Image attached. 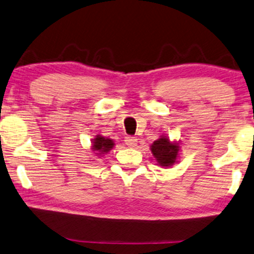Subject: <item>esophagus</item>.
<instances>
[{"instance_id": "1", "label": "esophagus", "mask_w": 254, "mask_h": 254, "mask_svg": "<svg viewBox=\"0 0 254 254\" xmlns=\"http://www.w3.org/2000/svg\"><path fill=\"white\" fill-rule=\"evenodd\" d=\"M124 142L127 146H136L137 138H136V137H133V136H127V137H125Z\"/></svg>"}]
</instances>
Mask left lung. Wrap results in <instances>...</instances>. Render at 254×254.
Listing matches in <instances>:
<instances>
[{"label": "left lung", "mask_w": 254, "mask_h": 254, "mask_svg": "<svg viewBox=\"0 0 254 254\" xmlns=\"http://www.w3.org/2000/svg\"><path fill=\"white\" fill-rule=\"evenodd\" d=\"M151 152L160 166L170 167L176 162L179 145L170 143L167 137H161L152 143Z\"/></svg>", "instance_id": "1"}]
</instances>
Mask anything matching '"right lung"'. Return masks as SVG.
Masks as SVG:
<instances>
[{
    "mask_svg": "<svg viewBox=\"0 0 254 254\" xmlns=\"http://www.w3.org/2000/svg\"><path fill=\"white\" fill-rule=\"evenodd\" d=\"M115 143L112 142V139L105 138V137L102 136H97L96 138L93 139V144H92V149L94 151L98 152H108L109 150H111L112 146H114ZM97 152V154H98Z\"/></svg>",
    "mask_w": 254,
    "mask_h": 254,
    "instance_id": "1",
    "label": "right lung"
}]
</instances>
